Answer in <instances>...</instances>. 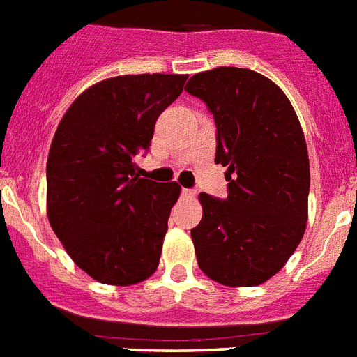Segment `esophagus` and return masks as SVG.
Segmentation results:
<instances>
[{
  "instance_id": "obj_1",
  "label": "esophagus",
  "mask_w": 357,
  "mask_h": 357,
  "mask_svg": "<svg viewBox=\"0 0 357 357\" xmlns=\"http://www.w3.org/2000/svg\"><path fill=\"white\" fill-rule=\"evenodd\" d=\"M195 189H182V197H185V198H195Z\"/></svg>"
}]
</instances>
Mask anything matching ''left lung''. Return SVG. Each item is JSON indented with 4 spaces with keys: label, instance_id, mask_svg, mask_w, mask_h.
<instances>
[{
    "label": "left lung",
    "instance_id": "1",
    "mask_svg": "<svg viewBox=\"0 0 357 357\" xmlns=\"http://www.w3.org/2000/svg\"><path fill=\"white\" fill-rule=\"evenodd\" d=\"M185 91L216 123V160L229 195L200 193L193 230L198 266L230 288L266 282L288 263L307 223L309 157L301 121L279 85L243 68H214Z\"/></svg>",
    "mask_w": 357,
    "mask_h": 357
}]
</instances>
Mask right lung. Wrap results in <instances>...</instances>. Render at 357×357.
Here are the masks:
<instances>
[{"label": "right lung", "mask_w": 357, "mask_h": 357, "mask_svg": "<svg viewBox=\"0 0 357 357\" xmlns=\"http://www.w3.org/2000/svg\"><path fill=\"white\" fill-rule=\"evenodd\" d=\"M188 75H123L85 89L62 116L46 164V211L73 263L98 282L130 286L159 266L176 182L141 178L159 114Z\"/></svg>", "instance_id": "add662e5"}]
</instances>
